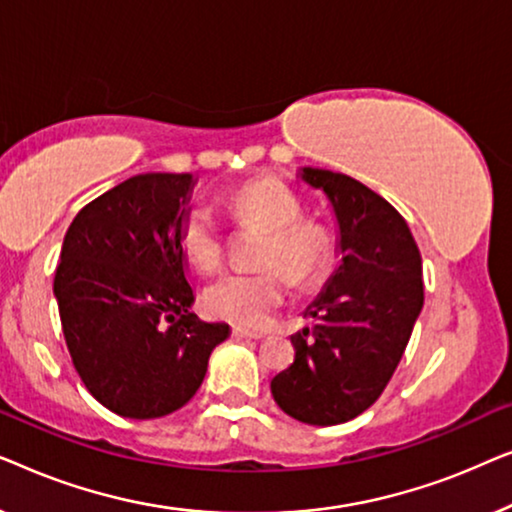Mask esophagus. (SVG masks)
<instances>
[{"instance_id":"1","label":"esophagus","mask_w":512,"mask_h":512,"mask_svg":"<svg viewBox=\"0 0 512 512\" xmlns=\"http://www.w3.org/2000/svg\"><path fill=\"white\" fill-rule=\"evenodd\" d=\"M233 335H235V338H247V340H261L263 338V333L249 331V328H242V326H233Z\"/></svg>"}]
</instances>
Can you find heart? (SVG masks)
Here are the masks:
<instances>
[{
    "label": "heart",
    "instance_id": "b5f03b06",
    "mask_svg": "<svg viewBox=\"0 0 512 512\" xmlns=\"http://www.w3.org/2000/svg\"><path fill=\"white\" fill-rule=\"evenodd\" d=\"M226 207L242 226L251 223L268 230L256 256V263L265 268L228 272L214 279L202 300L212 317L258 328L284 303V277L303 286L324 275L333 254L331 235L319 221L305 219L303 200L275 177L244 181L226 195ZM177 240L195 268L214 270L221 265L226 242L214 214L205 205L188 209L179 223Z\"/></svg>",
    "mask_w": 512,
    "mask_h": 512
}]
</instances>
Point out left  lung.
Masks as SVG:
<instances>
[{"mask_svg":"<svg viewBox=\"0 0 512 512\" xmlns=\"http://www.w3.org/2000/svg\"><path fill=\"white\" fill-rule=\"evenodd\" d=\"M303 179L331 200L342 263L270 391L289 417L333 426L368 410L394 375L424 305L422 256L403 216L361 181L312 167Z\"/></svg>","mask_w":512,"mask_h":512,"instance_id":"left-lung-1","label":"left lung"}]
</instances>
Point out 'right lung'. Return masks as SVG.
<instances>
[{
  "label": "right lung",
  "instance_id": "add662e5",
  "mask_svg": "<svg viewBox=\"0 0 512 512\" xmlns=\"http://www.w3.org/2000/svg\"><path fill=\"white\" fill-rule=\"evenodd\" d=\"M191 174H137L88 202L55 268L62 333L76 373L104 408L153 419L195 396L228 324L191 312L177 230Z\"/></svg>",
  "mask_w": 512,
  "mask_h": 512
}]
</instances>
